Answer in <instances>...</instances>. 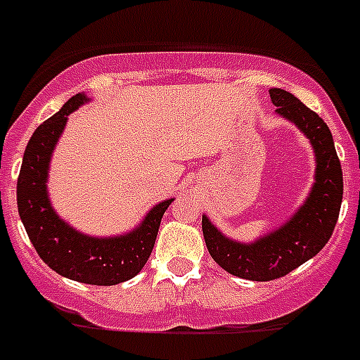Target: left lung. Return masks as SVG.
<instances>
[{
  "mask_svg": "<svg viewBox=\"0 0 360 360\" xmlns=\"http://www.w3.org/2000/svg\"><path fill=\"white\" fill-rule=\"evenodd\" d=\"M276 115L306 135L315 153V183L309 195L288 221L255 241L225 236L203 214L207 249L219 267L238 278L269 282L285 276L316 256L333 234L342 203V168L328 124L297 96L283 89H269Z\"/></svg>",
  "mask_w": 360,
  "mask_h": 360,
  "instance_id": "left-lung-1",
  "label": "left lung"
}]
</instances>
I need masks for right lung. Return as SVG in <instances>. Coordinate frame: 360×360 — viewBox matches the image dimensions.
Here are the masks:
<instances>
[{"instance_id":"obj_1","label":"right lung","mask_w":360,"mask_h":360,"mask_svg":"<svg viewBox=\"0 0 360 360\" xmlns=\"http://www.w3.org/2000/svg\"><path fill=\"white\" fill-rule=\"evenodd\" d=\"M86 102V93L71 96L32 134L18 177V212L38 256L53 271L89 285H117L141 273L155 245L162 214L174 198L159 201L134 231L119 236H89L58 216L47 192L51 157L69 115Z\"/></svg>"}]
</instances>
